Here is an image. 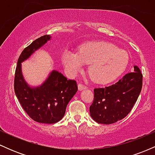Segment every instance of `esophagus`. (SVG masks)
<instances>
[{
  "instance_id": "34e87169",
  "label": "esophagus",
  "mask_w": 155,
  "mask_h": 155,
  "mask_svg": "<svg viewBox=\"0 0 155 155\" xmlns=\"http://www.w3.org/2000/svg\"><path fill=\"white\" fill-rule=\"evenodd\" d=\"M78 88H79V90H84V89H87V86L84 85L83 84L79 83V85H78Z\"/></svg>"
}]
</instances>
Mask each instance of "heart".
I'll use <instances>...</instances> for the list:
<instances>
[{
	"label": "heart",
	"instance_id": "heart-1",
	"mask_svg": "<svg viewBox=\"0 0 155 155\" xmlns=\"http://www.w3.org/2000/svg\"><path fill=\"white\" fill-rule=\"evenodd\" d=\"M128 53L106 41L84 44L77 52L65 49L62 56L64 66L75 75L90 63L89 72L98 83H108L119 77L129 64Z\"/></svg>",
	"mask_w": 155,
	"mask_h": 155
}]
</instances>
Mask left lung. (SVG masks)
<instances>
[{"instance_id": "1", "label": "left lung", "mask_w": 155, "mask_h": 155, "mask_svg": "<svg viewBox=\"0 0 155 155\" xmlns=\"http://www.w3.org/2000/svg\"><path fill=\"white\" fill-rule=\"evenodd\" d=\"M143 75L139 68L125 74L114 84L94 89L90 116L96 122L109 124L122 120L130 112L141 91Z\"/></svg>"}]
</instances>
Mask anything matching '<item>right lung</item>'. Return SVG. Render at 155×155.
<instances>
[{
  "label": "right lung",
  "mask_w": 155,
  "mask_h": 155,
  "mask_svg": "<svg viewBox=\"0 0 155 155\" xmlns=\"http://www.w3.org/2000/svg\"><path fill=\"white\" fill-rule=\"evenodd\" d=\"M50 38V35H44L23 49L17 61L14 83L16 96L24 111L32 120L46 124L56 123L63 118L68 104L78 90L75 80L67 79L57 71H51L47 80L37 87L31 88L23 79L21 63Z\"/></svg>",
  "instance_id": "add662e5"
}]
</instances>
